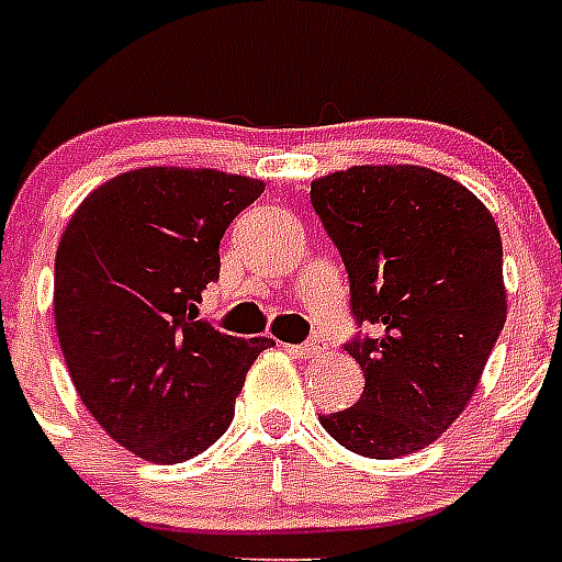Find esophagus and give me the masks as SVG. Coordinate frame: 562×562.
Segmentation results:
<instances>
[{
  "label": "esophagus",
  "instance_id": "34e87169",
  "mask_svg": "<svg viewBox=\"0 0 562 562\" xmlns=\"http://www.w3.org/2000/svg\"><path fill=\"white\" fill-rule=\"evenodd\" d=\"M285 350H289L291 357H300V359H310L318 353V345H312V341H306V345H285Z\"/></svg>",
  "mask_w": 562,
  "mask_h": 562
}]
</instances>
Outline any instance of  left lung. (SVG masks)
<instances>
[{
  "instance_id": "1",
  "label": "left lung",
  "mask_w": 562,
  "mask_h": 562,
  "mask_svg": "<svg viewBox=\"0 0 562 562\" xmlns=\"http://www.w3.org/2000/svg\"><path fill=\"white\" fill-rule=\"evenodd\" d=\"M341 252L350 312L371 324L345 348L366 392L321 424L348 451L395 460L451 427L507 321L504 250L469 188L415 165H362L312 182Z\"/></svg>"
}]
</instances>
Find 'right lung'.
<instances>
[{
	"label": "right lung",
	"mask_w": 562,
	"mask_h": 562,
	"mask_svg": "<svg viewBox=\"0 0 562 562\" xmlns=\"http://www.w3.org/2000/svg\"><path fill=\"white\" fill-rule=\"evenodd\" d=\"M265 182L205 167H140L76 209L55 252V329L81 404L149 462L226 434L247 368L271 338L200 321L221 238Z\"/></svg>",
	"instance_id": "obj_1"
}]
</instances>
